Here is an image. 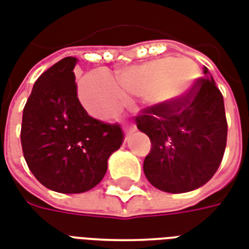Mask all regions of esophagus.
<instances>
[{
  "instance_id": "34e87169",
  "label": "esophagus",
  "mask_w": 249,
  "mask_h": 249,
  "mask_svg": "<svg viewBox=\"0 0 249 249\" xmlns=\"http://www.w3.org/2000/svg\"><path fill=\"white\" fill-rule=\"evenodd\" d=\"M132 132H135V129H130L129 132H128V130H125V141L128 140V137H129V135L132 133Z\"/></svg>"
}]
</instances>
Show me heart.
I'll return each mask as SVG.
<instances>
[{
  "label": "heart",
  "instance_id": "heart-1",
  "mask_svg": "<svg viewBox=\"0 0 249 249\" xmlns=\"http://www.w3.org/2000/svg\"><path fill=\"white\" fill-rule=\"evenodd\" d=\"M198 76L197 65L187 57L157 58L120 68L113 77L93 71L82 77L78 94L89 113L108 120L120 112L130 96H140L148 107L173 103L191 89Z\"/></svg>",
  "mask_w": 249,
  "mask_h": 249
}]
</instances>
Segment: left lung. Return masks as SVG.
Here are the masks:
<instances>
[{
  "label": "left lung",
  "instance_id": "obj_1",
  "mask_svg": "<svg viewBox=\"0 0 249 249\" xmlns=\"http://www.w3.org/2000/svg\"><path fill=\"white\" fill-rule=\"evenodd\" d=\"M204 78L173 103L148 107L136 117L137 128L151 139L144 173L157 189L184 193L209 181L227 145L223 94L204 68Z\"/></svg>",
  "mask_w": 249,
  "mask_h": 249
}]
</instances>
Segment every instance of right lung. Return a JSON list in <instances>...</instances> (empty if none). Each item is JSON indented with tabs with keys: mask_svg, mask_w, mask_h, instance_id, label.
Instances as JSON below:
<instances>
[{
	"mask_svg": "<svg viewBox=\"0 0 249 249\" xmlns=\"http://www.w3.org/2000/svg\"><path fill=\"white\" fill-rule=\"evenodd\" d=\"M76 57L44 71L25 104L21 145L30 172L44 187L82 193L107 173L109 156L123 144L119 124L93 119L77 97Z\"/></svg>",
	"mask_w": 249,
	"mask_h": 249,
	"instance_id": "1",
	"label": "right lung"
}]
</instances>
